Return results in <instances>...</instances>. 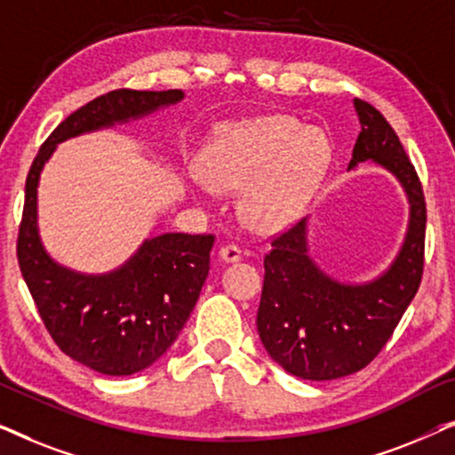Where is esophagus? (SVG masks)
Masks as SVG:
<instances>
[{
    "mask_svg": "<svg viewBox=\"0 0 455 455\" xmlns=\"http://www.w3.org/2000/svg\"><path fill=\"white\" fill-rule=\"evenodd\" d=\"M220 257L221 260H226V263H238L242 259V248L238 244H226L221 246Z\"/></svg>",
    "mask_w": 455,
    "mask_h": 455,
    "instance_id": "34e87169",
    "label": "esophagus"
}]
</instances>
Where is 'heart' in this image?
<instances>
[{"mask_svg":"<svg viewBox=\"0 0 455 455\" xmlns=\"http://www.w3.org/2000/svg\"><path fill=\"white\" fill-rule=\"evenodd\" d=\"M329 159L331 148L321 130L302 128L285 116H267L217 130L203 173L217 190L246 188V221L259 232H277L307 209Z\"/></svg>","mask_w":455,"mask_h":455,"instance_id":"1","label":"heart"}]
</instances>
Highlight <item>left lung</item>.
<instances>
[{"label": "left lung", "instance_id": "1", "mask_svg": "<svg viewBox=\"0 0 455 455\" xmlns=\"http://www.w3.org/2000/svg\"><path fill=\"white\" fill-rule=\"evenodd\" d=\"M360 130L347 170L375 161L400 180L410 203L403 246L381 277L363 285L325 275L308 257L307 220L271 240L257 313L259 338L290 375L331 381L381 352L419 291L425 269L427 204L412 161L383 114L354 99Z\"/></svg>", "mask_w": 455, "mask_h": 455}]
</instances>
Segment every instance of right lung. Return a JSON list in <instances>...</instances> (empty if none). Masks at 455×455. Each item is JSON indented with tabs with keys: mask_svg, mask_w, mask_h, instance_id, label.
Wrapping results in <instances>:
<instances>
[{
	"mask_svg": "<svg viewBox=\"0 0 455 455\" xmlns=\"http://www.w3.org/2000/svg\"><path fill=\"white\" fill-rule=\"evenodd\" d=\"M182 99L178 89L105 92L68 116L30 165L18 229V265L60 350L103 375L124 377L147 369L176 341L209 275L215 235L164 234L145 240L126 265L105 275L70 271L49 257L36 229L41 170L58 142L136 120Z\"/></svg>",
	"mask_w": 455,
	"mask_h": 455,
	"instance_id": "right-lung-1",
	"label": "right lung"
}]
</instances>
